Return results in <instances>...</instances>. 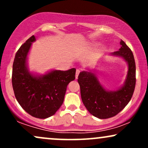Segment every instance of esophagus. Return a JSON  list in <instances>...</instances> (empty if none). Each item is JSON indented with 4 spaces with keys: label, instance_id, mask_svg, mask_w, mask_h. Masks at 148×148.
Masks as SVG:
<instances>
[{
    "label": "esophagus",
    "instance_id": "34e87169",
    "mask_svg": "<svg viewBox=\"0 0 148 148\" xmlns=\"http://www.w3.org/2000/svg\"><path fill=\"white\" fill-rule=\"evenodd\" d=\"M80 74V70L79 69H77L76 71V79H78V76H79V74Z\"/></svg>",
    "mask_w": 148,
    "mask_h": 148
}]
</instances>
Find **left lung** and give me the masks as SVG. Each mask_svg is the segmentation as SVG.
<instances>
[{
  "mask_svg": "<svg viewBox=\"0 0 148 148\" xmlns=\"http://www.w3.org/2000/svg\"><path fill=\"white\" fill-rule=\"evenodd\" d=\"M121 47L111 53L113 56L120 57L128 66L125 83L116 90H108L100 84L96 71L87 69L80 72L78 82L84 106L92 115L99 119L115 116L128 104L132 99L136 85V64L133 53L123 40Z\"/></svg>",
  "mask_w": 148,
  "mask_h": 148,
  "instance_id": "left-lung-1",
  "label": "left lung"
}]
</instances>
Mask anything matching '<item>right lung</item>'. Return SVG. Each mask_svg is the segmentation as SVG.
<instances>
[{
    "instance_id": "right-lung-1",
    "label": "right lung",
    "mask_w": 148,
    "mask_h": 148,
    "mask_svg": "<svg viewBox=\"0 0 148 148\" xmlns=\"http://www.w3.org/2000/svg\"><path fill=\"white\" fill-rule=\"evenodd\" d=\"M35 40L33 35L16 52L12 82L15 97L20 106L32 116L45 119L55 114L62 104L67 85L75 79L76 69H53L45 74L30 72L28 55Z\"/></svg>"
}]
</instances>
